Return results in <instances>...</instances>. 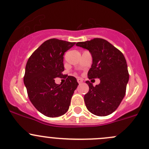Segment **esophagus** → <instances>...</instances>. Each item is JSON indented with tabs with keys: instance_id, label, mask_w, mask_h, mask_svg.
Returning <instances> with one entry per match:
<instances>
[{
	"instance_id": "1",
	"label": "esophagus",
	"mask_w": 149,
	"mask_h": 149,
	"mask_svg": "<svg viewBox=\"0 0 149 149\" xmlns=\"http://www.w3.org/2000/svg\"><path fill=\"white\" fill-rule=\"evenodd\" d=\"M77 81H78V83H79V84H81V83L83 82V80L81 79H77Z\"/></svg>"
}]
</instances>
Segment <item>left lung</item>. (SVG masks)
Wrapping results in <instances>:
<instances>
[{
  "mask_svg": "<svg viewBox=\"0 0 149 149\" xmlns=\"http://www.w3.org/2000/svg\"><path fill=\"white\" fill-rule=\"evenodd\" d=\"M76 46L91 54L92 65L88 72L89 79H100L93 86L88 81V92L84 95L87 109L98 116H106L116 110L126 93L129 79L126 61L123 54L102 38L79 42Z\"/></svg>",
  "mask_w": 149,
  "mask_h": 149,
  "instance_id": "8db88e82",
  "label": "left lung"
}]
</instances>
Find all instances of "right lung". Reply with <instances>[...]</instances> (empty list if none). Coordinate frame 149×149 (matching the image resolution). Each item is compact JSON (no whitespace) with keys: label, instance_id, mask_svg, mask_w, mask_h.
Listing matches in <instances>:
<instances>
[{"label":"right lung","instance_id":"obj_1","mask_svg":"<svg viewBox=\"0 0 149 149\" xmlns=\"http://www.w3.org/2000/svg\"><path fill=\"white\" fill-rule=\"evenodd\" d=\"M76 43L51 38L45 41L28 60L24 84L32 104L48 117L63 115L77 88V80L66 76L64 84H56L54 79L63 76V55ZM65 77V78H66Z\"/></svg>","mask_w":149,"mask_h":149}]
</instances>
